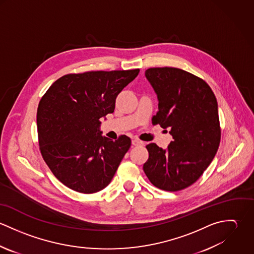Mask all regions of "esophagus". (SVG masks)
<instances>
[{
    "label": "esophagus",
    "mask_w": 254,
    "mask_h": 254,
    "mask_svg": "<svg viewBox=\"0 0 254 254\" xmlns=\"http://www.w3.org/2000/svg\"><path fill=\"white\" fill-rule=\"evenodd\" d=\"M132 145L137 146V145H142V142L139 141L138 139H134V140H132Z\"/></svg>",
    "instance_id": "34e87169"
}]
</instances>
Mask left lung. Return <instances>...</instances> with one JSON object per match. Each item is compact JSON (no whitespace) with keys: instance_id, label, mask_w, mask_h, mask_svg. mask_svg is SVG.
I'll use <instances>...</instances> for the list:
<instances>
[{"instance_id":"1","label":"left lung","mask_w":254,"mask_h":254,"mask_svg":"<svg viewBox=\"0 0 254 254\" xmlns=\"http://www.w3.org/2000/svg\"><path fill=\"white\" fill-rule=\"evenodd\" d=\"M145 77L158 99L154 124L169 129L167 149L146 145L144 171L156 188L181 190L197 181L217 152L221 128L216 97L201 78L176 67H152Z\"/></svg>"}]
</instances>
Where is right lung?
I'll use <instances>...</instances> for the list:
<instances>
[{
  "instance_id": "right-lung-1",
  "label": "right lung",
  "mask_w": 254,
  "mask_h": 254,
  "mask_svg": "<svg viewBox=\"0 0 254 254\" xmlns=\"http://www.w3.org/2000/svg\"><path fill=\"white\" fill-rule=\"evenodd\" d=\"M140 69L70 73L54 82L37 109L39 148L59 181L94 193L109 185L131 140L112 141L100 132V119L115 108L118 94Z\"/></svg>"
}]
</instances>
